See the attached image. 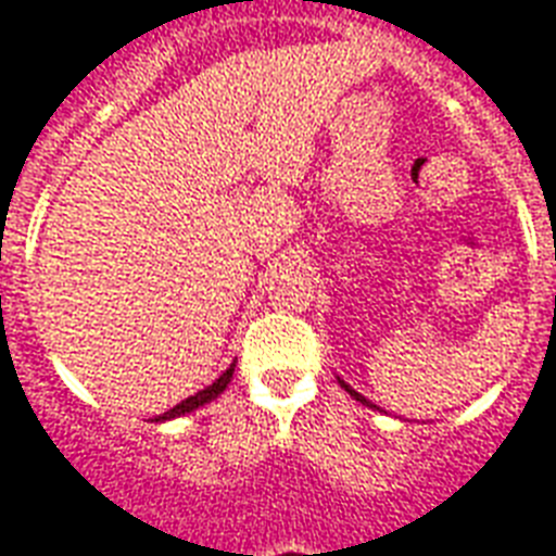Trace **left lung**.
<instances>
[{
	"label": "left lung",
	"instance_id": "left-lung-1",
	"mask_svg": "<svg viewBox=\"0 0 556 556\" xmlns=\"http://www.w3.org/2000/svg\"><path fill=\"white\" fill-rule=\"evenodd\" d=\"M338 381H341V388H344V391H346V393H350V396H353V400H355V402H362V405H367V408H376V405H372V402H370V400H364L362 393H358V391H353V388H350V384H346V381H344V379H338Z\"/></svg>",
	"mask_w": 556,
	"mask_h": 556
}]
</instances>
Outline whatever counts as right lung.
<instances>
[{
  "mask_svg": "<svg viewBox=\"0 0 556 556\" xmlns=\"http://www.w3.org/2000/svg\"><path fill=\"white\" fill-rule=\"evenodd\" d=\"M232 370H236V364H230L227 370L218 376V379L212 381L210 388H203V391H198L194 396H189V400H184L180 405H175L172 410H165V414H160V417H154V422H163V419H175V417H184V414H192V410H198L201 405H206V402L218 400L224 391H227V384H230L232 379Z\"/></svg>",
  "mask_w": 556,
  "mask_h": 556,
  "instance_id": "1",
  "label": "right lung"
}]
</instances>
